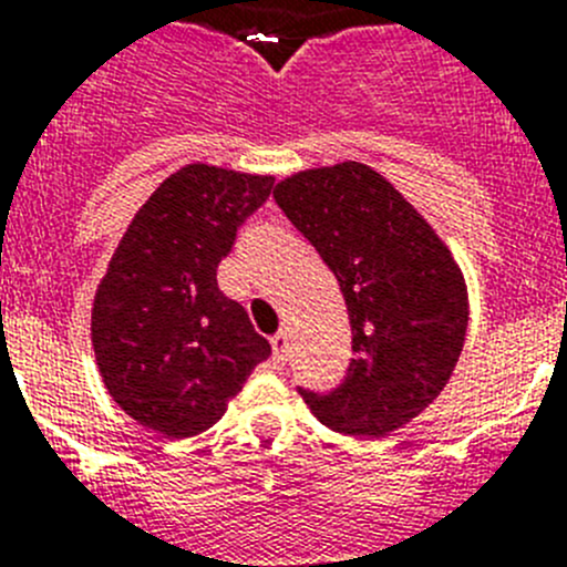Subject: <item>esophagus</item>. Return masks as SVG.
<instances>
[{
    "mask_svg": "<svg viewBox=\"0 0 567 567\" xmlns=\"http://www.w3.org/2000/svg\"><path fill=\"white\" fill-rule=\"evenodd\" d=\"M269 343H272L275 360H278V363H284V360H287V334L284 332L272 334V340H269Z\"/></svg>",
    "mask_w": 567,
    "mask_h": 567,
    "instance_id": "esophagus-1",
    "label": "esophagus"
}]
</instances>
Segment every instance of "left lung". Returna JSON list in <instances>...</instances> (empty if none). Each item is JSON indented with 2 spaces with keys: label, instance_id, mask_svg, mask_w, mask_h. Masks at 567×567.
<instances>
[{
  "label": "left lung",
  "instance_id": "1",
  "mask_svg": "<svg viewBox=\"0 0 567 567\" xmlns=\"http://www.w3.org/2000/svg\"><path fill=\"white\" fill-rule=\"evenodd\" d=\"M272 195L334 272L352 323L343 383L298 392L332 432L383 437L452 378L468 327L463 275L423 215L365 164L307 169Z\"/></svg>",
  "mask_w": 567,
  "mask_h": 567
}]
</instances>
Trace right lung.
I'll use <instances>...</instances> for the list:
<instances>
[{
  "label": "right lung",
  "instance_id": "right-lung-1",
  "mask_svg": "<svg viewBox=\"0 0 567 567\" xmlns=\"http://www.w3.org/2000/svg\"><path fill=\"white\" fill-rule=\"evenodd\" d=\"M269 193V175L187 164L130 221L90 329L110 398L144 429L202 434L272 354L215 278L238 227Z\"/></svg>",
  "mask_w": 567,
  "mask_h": 567
}]
</instances>
